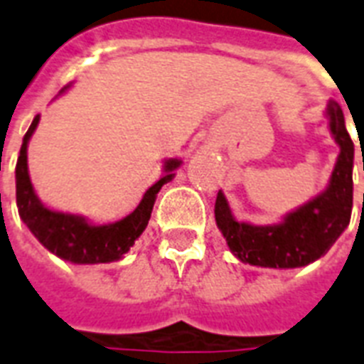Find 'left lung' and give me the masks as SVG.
Listing matches in <instances>:
<instances>
[{
	"label": "left lung",
	"mask_w": 364,
	"mask_h": 364,
	"mask_svg": "<svg viewBox=\"0 0 364 364\" xmlns=\"http://www.w3.org/2000/svg\"><path fill=\"white\" fill-rule=\"evenodd\" d=\"M328 127L340 146L331 184L321 196L290 213L277 226H252L237 222L218 191L214 216L228 247L239 260L262 267L308 266L331 249L348 228L353 207V140L349 138L343 112L336 102L326 109ZM364 168V163H363Z\"/></svg>",
	"instance_id": "obj_1"
}]
</instances>
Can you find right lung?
I'll list each match as a JSON object with an SVG mask.
<instances>
[{"mask_svg":"<svg viewBox=\"0 0 364 364\" xmlns=\"http://www.w3.org/2000/svg\"><path fill=\"white\" fill-rule=\"evenodd\" d=\"M64 91V89H62ZM39 123V115H36L32 125L24 134L21 146V156L16 161V207L30 232L38 237L45 249L50 250L62 260L74 264H106V262L119 260L121 256L129 252L140 233L146 230L151 216V208L156 203L157 191L163 184L173 180V171L180 165L178 159H168L165 163V176L157 180L150 190L146 191L142 201L129 216L123 220L106 224V226H92L85 218L75 214H64L50 210L33 191L28 174V140L36 131Z\"/></svg>","mask_w":364,"mask_h":364,"instance_id":"1","label":"right lung"}]
</instances>
